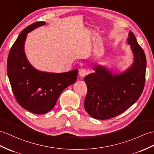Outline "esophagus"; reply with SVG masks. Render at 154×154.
Returning a JSON list of instances; mask_svg holds the SVG:
<instances>
[{"label": "esophagus", "mask_w": 154, "mask_h": 154, "mask_svg": "<svg viewBox=\"0 0 154 154\" xmlns=\"http://www.w3.org/2000/svg\"><path fill=\"white\" fill-rule=\"evenodd\" d=\"M79 74L80 77H83L87 74V71L85 69H81L79 70Z\"/></svg>", "instance_id": "obj_1"}]
</instances>
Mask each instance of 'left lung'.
<instances>
[{"instance_id": "1", "label": "left lung", "mask_w": 154, "mask_h": 154, "mask_svg": "<svg viewBox=\"0 0 154 154\" xmlns=\"http://www.w3.org/2000/svg\"><path fill=\"white\" fill-rule=\"evenodd\" d=\"M127 43L131 46L133 62L119 74L100 65L94 72L84 78L87 94L84 106L89 116L96 119H108L123 113L137 102L145 83L146 58L133 32L129 31Z\"/></svg>"}]
</instances>
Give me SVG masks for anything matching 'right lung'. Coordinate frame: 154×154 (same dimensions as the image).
I'll return each mask as SVG.
<instances>
[{
    "label": "right lung",
    "mask_w": 154,
    "mask_h": 154,
    "mask_svg": "<svg viewBox=\"0 0 154 154\" xmlns=\"http://www.w3.org/2000/svg\"><path fill=\"white\" fill-rule=\"evenodd\" d=\"M46 22L30 25L20 33L10 49L7 73L14 94L23 108L35 114L51 111L64 89L75 83L77 69L68 72L51 73L38 70L27 58L24 46L27 34Z\"/></svg>",
    "instance_id": "add662e5"
}]
</instances>
